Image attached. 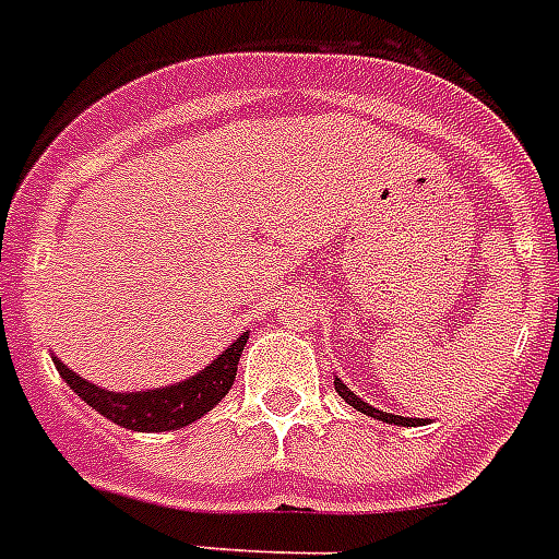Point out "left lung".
Returning <instances> with one entry per match:
<instances>
[{
	"mask_svg": "<svg viewBox=\"0 0 559 559\" xmlns=\"http://www.w3.org/2000/svg\"><path fill=\"white\" fill-rule=\"evenodd\" d=\"M333 385H336L340 397L345 400L348 406H354L357 412H362V415L373 417V420H382V424H394V426H420V424H426L424 417H400V415H391V412H380V408H373L371 403H366V400L359 397V394H354V391H350L348 385L340 380V377H333Z\"/></svg>",
	"mask_w": 559,
	"mask_h": 559,
	"instance_id": "1",
	"label": "left lung"
}]
</instances>
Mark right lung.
Wrapping results in <instances>:
<instances>
[{
  "instance_id": "right-lung-1",
  "label": "right lung",
  "mask_w": 559,
  "mask_h": 559,
  "mask_svg": "<svg viewBox=\"0 0 559 559\" xmlns=\"http://www.w3.org/2000/svg\"><path fill=\"white\" fill-rule=\"evenodd\" d=\"M246 340H249V333H240L217 359H211L209 366L188 380L144 391L100 389L95 382L83 380L81 373L69 371L57 357L51 359H55L60 377L69 382V389L107 420L133 429V432H170V429H182V426L200 420L202 415H209L211 408L226 397L228 389L235 385L237 362L246 348Z\"/></svg>"
}]
</instances>
